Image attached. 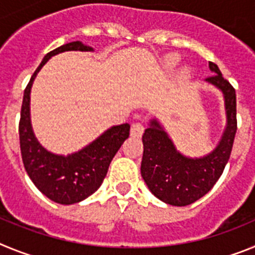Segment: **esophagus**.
Listing matches in <instances>:
<instances>
[{
    "label": "esophagus",
    "mask_w": 255,
    "mask_h": 255,
    "mask_svg": "<svg viewBox=\"0 0 255 255\" xmlns=\"http://www.w3.org/2000/svg\"><path fill=\"white\" fill-rule=\"evenodd\" d=\"M144 132V125L141 123H134L131 125V129H130V135L132 138H140Z\"/></svg>",
    "instance_id": "obj_1"
}]
</instances>
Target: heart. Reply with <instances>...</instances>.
<instances>
[{
    "label": "heart",
    "instance_id": "1",
    "mask_svg": "<svg viewBox=\"0 0 255 255\" xmlns=\"http://www.w3.org/2000/svg\"><path fill=\"white\" fill-rule=\"evenodd\" d=\"M176 62H177V57H176V56H173V55L168 56L167 60H166V65H167V66H170V67L175 66V65H176Z\"/></svg>",
    "mask_w": 255,
    "mask_h": 255
}]
</instances>
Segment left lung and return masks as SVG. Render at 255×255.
I'll return each mask as SVG.
<instances>
[{"instance_id": "8db88e82", "label": "left lung", "mask_w": 255, "mask_h": 255, "mask_svg": "<svg viewBox=\"0 0 255 255\" xmlns=\"http://www.w3.org/2000/svg\"><path fill=\"white\" fill-rule=\"evenodd\" d=\"M209 69L215 75L207 78V82L224 93L227 116L224 136L213 152L202 158L182 155L155 120L150 121L143 134L141 176L153 194L171 206H189L206 195L222 175L233 150L238 130L235 89L215 62L209 61Z\"/></svg>"}]
</instances>
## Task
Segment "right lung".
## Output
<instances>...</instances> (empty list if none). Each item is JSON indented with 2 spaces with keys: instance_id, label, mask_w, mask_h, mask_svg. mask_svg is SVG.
<instances>
[{
  "instance_id": "right-lung-1",
  "label": "right lung",
  "mask_w": 255,
  "mask_h": 255,
  "mask_svg": "<svg viewBox=\"0 0 255 255\" xmlns=\"http://www.w3.org/2000/svg\"><path fill=\"white\" fill-rule=\"evenodd\" d=\"M65 51H93V48L76 40L47 53L24 91L19 138L22 163L34 185L56 203L74 204L84 200L100 188L112 158L120 149L121 144L129 138L130 125L112 126L84 149L66 157L52 154L38 143L30 125V88L38 71L47 61Z\"/></svg>"
}]
</instances>
